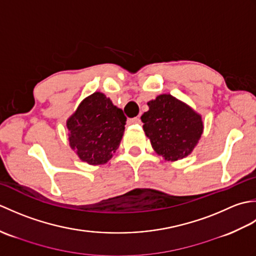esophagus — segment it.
Returning a JSON list of instances; mask_svg holds the SVG:
<instances>
[{
    "label": "esophagus",
    "mask_w": 256,
    "mask_h": 256,
    "mask_svg": "<svg viewBox=\"0 0 256 256\" xmlns=\"http://www.w3.org/2000/svg\"><path fill=\"white\" fill-rule=\"evenodd\" d=\"M140 118L138 116L136 118H128V123L134 124V123H140Z\"/></svg>",
    "instance_id": "obj_1"
}]
</instances>
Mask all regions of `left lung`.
<instances>
[{"instance_id":"8db88e82","label":"left lung","mask_w":256,"mask_h":256,"mask_svg":"<svg viewBox=\"0 0 256 256\" xmlns=\"http://www.w3.org/2000/svg\"><path fill=\"white\" fill-rule=\"evenodd\" d=\"M148 104L150 110L140 120L156 153L167 160L188 156L204 131L201 116L170 94H160Z\"/></svg>"}]
</instances>
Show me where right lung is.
I'll use <instances>...</instances> for the list:
<instances>
[{
  "instance_id": "add662e5",
  "label": "right lung",
  "mask_w": 256,
  "mask_h": 256,
  "mask_svg": "<svg viewBox=\"0 0 256 256\" xmlns=\"http://www.w3.org/2000/svg\"><path fill=\"white\" fill-rule=\"evenodd\" d=\"M125 122L121 108L101 92H94L67 121L70 146L81 160L90 165L106 164L118 148Z\"/></svg>"
}]
</instances>
